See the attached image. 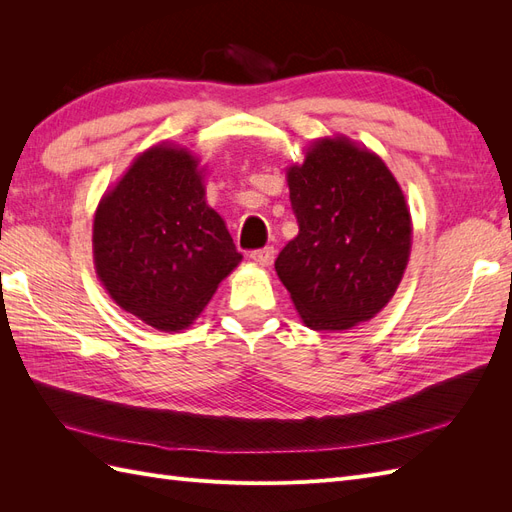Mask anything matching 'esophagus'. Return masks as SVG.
<instances>
[{
	"label": "esophagus",
	"instance_id": "obj_1",
	"mask_svg": "<svg viewBox=\"0 0 512 512\" xmlns=\"http://www.w3.org/2000/svg\"><path fill=\"white\" fill-rule=\"evenodd\" d=\"M250 258L260 267H271L273 258H275V250H273V247H262V250H254L250 254Z\"/></svg>",
	"mask_w": 512,
	"mask_h": 512
}]
</instances>
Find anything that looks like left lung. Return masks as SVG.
Here are the masks:
<instances>
[{
    "instance_id": "left-lung-1",
    "label": "left lung",
    "mask_w": 512,
    "mask_h": 512,
    "mask_svg": "<svg viewBox=\"0 0 512 512\" xmlns=\"http://www.w3.org/2000/svg\"><path fill=\"white\" fill-rule=\"evenodd\" d=\"M299 235L275 271L305 327L346 331L393 299L412 247V220L380 156L346 136L318 138L288 168Z\"/></svg>"
}]
</instances>
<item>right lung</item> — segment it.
Segmentation results:
<instances>
[{
    "instance_id": "right-lung-1",
    "label": "right lung",
    "mask_w": 512,
    "mask_h": 512,
    "mask_svg": "<svg viewBox=\"0 0 512 512\" xmlns=\"http://www.w3.org/2000/svg\"><path fill=\"white\" fill-rule=\"evenodd\" d=\"M241 258L207 205L198 160L183 147L162 143L141 153L96 209L102 286L158 331L188 329Z\"/></svg>"
}]
</instances>
